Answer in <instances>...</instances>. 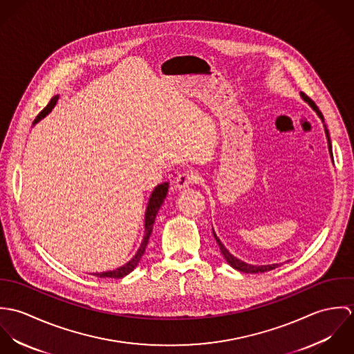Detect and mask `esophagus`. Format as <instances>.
I'll return each mask as SVG.
<instances>
[{
	"instance_id": "obj_1",
	"label": "esophagus",
	"mask_w": 354,
	"mask_h": 354,
	"mask_svg": "<svg viewBox=\"0 0 354 354\" xmlns=\"http://www.w3.org/2000/svg\"><path fill=\"white\" fill-rule=\"evenodd\" d=\"M195 180H196V177H195V174H194L192 171H183V173H180V174L176 177L174 184H176V188H177V189H185V188H188L191 184H194Z\"/></svg>"
}]
</instances>
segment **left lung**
Masks as SVG:
<instances>
[{"label": "left lung", "instance_id": "8db88e82", "mask_svg": "<svg viewBox=\"0 0 354 354\" xmlns=\"http://www.w3.org/2000/svg\"><path fill=\"white\" fill-rule=\"evenodd\" d=\"M301 98H303L304 101L309 103V106H310V107L317 113V115H319V117L322 118V121L324 122L323 114H322V111L317 109V106L315 104V102L312 101L309 97H306V95L303 94V93H301ZM324 132H326V138H327V142H328V151H330V155H331V158H333L331 140H330V135H328V131H327L326 125H324ZM212 233H214V237H215V240H216V243H218V245H219V250H221V252L223 254V257L226 259V261H227L233 268H236V270H239V271H243V272H245V274H259V272H266V271H270V270H274V268H277V267H278V264H277V263H275V264L253 266V264H248V263H245V261H243V260H240V259L234 257L232 253L229 252V251L225 248V245L221 243V240L216 237V234H215L214 229H212Z\"/></svg>", "mask_w": 354, "mask_h": 354}]
</instances>
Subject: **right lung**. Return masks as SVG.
I'll return each instance as SVG.
<instances>
[{
	"mask_svg": "<svg viewBox=\"0 0 354 354\" xmlns=\"http://www.w3.org/2000/svg\"><path fill=\"white\" fill-rule=\"evenodd\" d=\"M58 101V95L53 97L50 102L48 103V106L37 115V118L34 120V125L42 120L44 117H46L53 107L55 106V103ZM167 189H169V183H163V184H159L153 191H152L151 196H150V201L147 204V209H146V216H145V237H143V241H142V245L139 247L136 254L128 261L125 263L124 266L113 270V271H104V272H98V274H94L97 277H101V278H122L125 275H128L131 271H133V268L139 264L143 253L146 252V247L149 244V239L151 236L152 226H153V222H155V218H156V214L160 208V205L163 204V201L166 199V195H167Z\"/></svg>",
	"mask_w": 354,
	"mask_h": 354,
	"instance_id": "right-lung-1",
	"label": "right lung"
}]
</instances>
